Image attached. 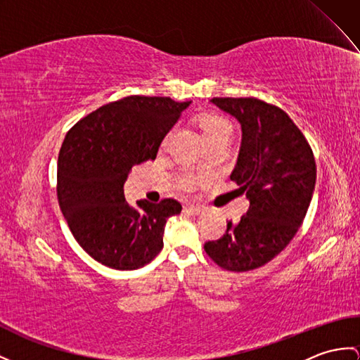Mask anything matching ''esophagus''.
<instances>
[{
  "instance_id": "esophagus-1",
  "label": "esophagus",
  "mask_w": 360,
  "mask_h": 360,
  "mask_svg": "<svg viewBox=\"0 0 360 360\" xmlns=\"http://www.w3.org/2000/svg\"><path fill=\"white\" fill-rule=\"evenodd\" d=\"M185 210L191 215H201L205 212V209L201 206H185Z\"/></svg>"
}]
</instances>
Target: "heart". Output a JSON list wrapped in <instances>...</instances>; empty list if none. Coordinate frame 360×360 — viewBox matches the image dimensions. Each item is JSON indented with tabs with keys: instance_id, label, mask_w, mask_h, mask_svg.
Here are the masks:
<instances>
[{
	"instance_id": "b5f03b06",
	"label": "heart",
	"mask_w": 360,
	"mask_h": 360,
	"mask_svg": "<svg viewBox=\"0 0 360 360\" xmlns=\"http://www.w3.org/2000/svg\"><path fill=\"white\" fill-rule=\"evenodd\" d=\"M198 124H200V128L201 131H203L205 137H212V136H218V134H229L231 136V124L229 120H227L226 117L220 116V114L217 112H203L201 116L198 117ZM169 134L166 136L163 139V145L166 143V140H168ZM192 185V181L189 177H183L180 180V186L185 188V189H189Z\"/></svg>"
}]
</instances>
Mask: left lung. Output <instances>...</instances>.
<instances>
[{
	"mask_svg": "<svg viewBox=\"0 0 360 360\" xmlns=\"http://www.w3.org/2000/svg\"><path fill=\"white\" fill-rule=\"evenodd\" d=\"M212 102L241 124L231 179L250 206L238 223L227 221L220 240L205 243V250L224 270L249 271L274 259L300 229L316 183V162L302 131L276 105L257 98Z\"/></svg>",
	"mask_w": 360,
	"mask_h": 360,
	"instance_id": "8db88e82",
	"label": "left lung"
}]
</instances>
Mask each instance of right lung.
Masks as SVG:
<instances>
[{
	"label": "right lung",
	"instance_id": "add662e5",
	"mask_svg": "<svg viewBox=\"0 0 360 360\" xmlns=\"http://www.w3.org/2000/svg\"><path fill=\"white\" fill-rule=\"evenodd\" d=\"M189 103L127 96L68 129L58 157L59 207L79 246L101 264L134 270L162 250L166 220L180 214L181 205L163 198L131 206L124 183L134 165L155 159L163 137Z\"/></svg>",
	"mask_w": 360,
	"mask_h": 360
}]
</instances>
